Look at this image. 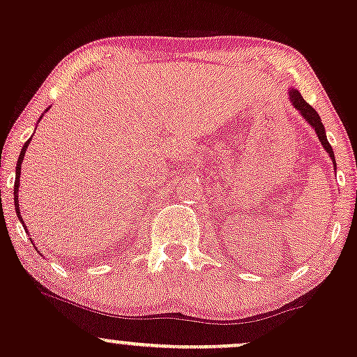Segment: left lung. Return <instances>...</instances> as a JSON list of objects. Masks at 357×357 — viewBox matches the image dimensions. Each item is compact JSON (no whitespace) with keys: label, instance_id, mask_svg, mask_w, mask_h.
<instances>
[{"label":"left lung","instance_id":"left-lung-1","mask_svg":"<svg viewBox=\"0 0 357 357\" xmlns=\"http://www.w3.org/2000/svg\"><path fill=\"white\" fill-rule=\"evenodd\" d=\"M289 97H291L292 106H294L296 109L301 112L303 118H305L306 121L310 123L311 126H313L314 131H317L318 140L321 142V145H324V149L327 150V153L330 155V159H332L333 166H335V155H333L332 145L328 144L327 135H325V126H324V123H321V119H320V116H318V112L314 111L313 107H311L310 104H307L305 99H303V96H301V93H299V90L291 89V90H289Z\"/></svg>","mask_w":357,"mask_h":357}]
</instances>
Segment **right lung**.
<instances>
[{
	"label": "right lung",
	"mask_w": 357,
	"mask_h": 357,
	"mask_svg": "<svg viewBox=\"0 0 357 357\" xmlns=\"http://www.w3.org/2000/svg\"><path fill=\"white\" fill-rule=\"evenodd\" d=\"M30 140H32V138H29L27 142H25L24 144V147H22V152H20V157H18V162H17V167H15V188H13V195H15V208H17V215L20 217V212H18V186H20V169H22V162H24V155H25V150H27V147H29V144H30ZM20 222L24 224V219H22L20 217ZM30 241H32V238H30Z\"/></svg>",
	"instance_id": "add662e5"
}]
</instances>
